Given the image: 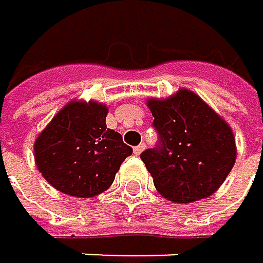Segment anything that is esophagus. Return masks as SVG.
I'll return each mask as SVG.
<instances>
[{"label":"esophagus","instance_id":"34e87169","mask_svg":"<svg viewBox=\"0 0 263 263\" xmlns=\"http://www.w3.org/2000/svg\"><path fill=\"white\" fill-rule=\"evenodd\" d=\"M145 148H146V145H145V143H140V145L134 146V155H137V156H139Z\"/></svg>","mask_w":263,"mask_h":263}]
</instances>
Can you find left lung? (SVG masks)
Returning a JSON list of instances; mask_svg holds the SVG:
<instances>
[{"mask_svg": "<svg viewBox=\"0 0 263 263\" xmlns=\"http://www.w3.org/2000/svg\"><path fill=\"white\" fill-rule=\"evenodd\" d=\"M158 143L140 155L165 199L191 203L211 196L235 164L229 124L189 89L168 99H149Z\"/></svg>", "mask_w": 263, "mask_h": 263, "instance_id": "8db88e82", "label": "left lung"}]
</instances>
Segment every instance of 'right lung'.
Listing matches in <instances>:
<instances>
[{"instance_id":"obj_1","label":"right lung","mask_w":263,"mask_h":263,"mask_svg":"<svg viewBox=\"0 0 263 263\" xmlns=\"http://www.w3.org/2000/svg\"><path fill=\"white\" fill-rule=\"evenodd\" d=\"M107 107L98 102H69L34 143L42 177L64 194L95 197L114 183L133 148L105 124Z\"/></svg>"}]
</instances>
